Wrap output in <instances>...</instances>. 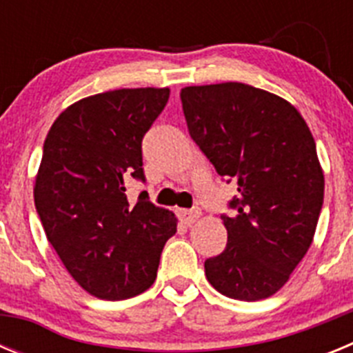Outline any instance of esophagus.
Here are the masks:
<instances>
[{"label": "esophagus", "instance_id": "esophagus-1", "mask_svg": "<svg viewBox=\"0 0 353 353\" xmlns=\"http://www.w3.org/2000/svg\"><path fill=\"white\" fill-rule=\"evenodd\" d=\"M179 217L180 223L185 224V226H191L198 221L199 217V210H179Z\"/></svg>", "mask_w": 353, "mask_h": 353}]
</instances>
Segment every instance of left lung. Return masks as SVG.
<instances>
[{
  "label": "left lung",
  "mask_w": 353,
  "mask_h": 353,
  "mask_svg": "<svg viewBox=\"0 0 353 353\" xmlns=\"http://www.w3.org/2000/svg\"><path fill=\"white\" fill-rule=\"evenodd\" d=\"M187 129L239 196L223 215L228 244L205 261L219 293L261 301L281 290L313 242L323 170L310 127L288 101L244 83L185 86Z\"/></svg>",
  "instance_id": "1"
}]
</instances>
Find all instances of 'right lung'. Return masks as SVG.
<instances>
[{
    "instance_id": "add662e5",
    "label": "right lung",
    "mask_w": 353,
    "mask_h": 353,
    "mask_svg": "<svg viewBox=\"0 0 353 353\" xmlns=\"http://www.w3.org/2000/svg\"><path fill=\"white\" fill-rule=\"evenodd\" d=\"M170 88H121L68 105L43 143L33 198L49 244L77 285L105 301L154 285L176 217L148 194L130 203L127 176L145 180L141 141Z\"/></svg>"
}]
</instances>
